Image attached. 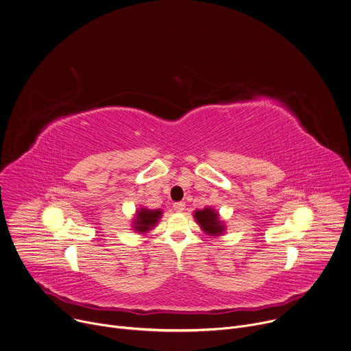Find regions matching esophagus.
<instances>
[{"instance_id":"esophagus-1","label":"esophagus","mask_w":351,"mask_h":351,"mask_svg":"<svg viewBox=\"0 0 351 351\" xmlns=\"http://www.w3.org/2000/svg\"><path fill=\"white\" fill-rule=\"evenodd\" d=\"M184 208H186V204L184 202H176V204H173V209L176 210V212H183L184 210Z\"/></svg>"}]
</instances>
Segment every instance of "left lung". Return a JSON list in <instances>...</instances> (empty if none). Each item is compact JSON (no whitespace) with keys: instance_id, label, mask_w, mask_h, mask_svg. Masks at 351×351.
Listing matches in <instances>:
<instances>
[{"instance_id":"left-lung-1","label":"left lung","mask_w":351,"mask_h":351,"mask_svg":"<svg viewBox=\"0 0 351 351\" xmlns=\"http://www.w3.org/2000/svg\"><path fill=\"white\" fill-rule=\"evenodd\" d=\"M194 217L199 227L209 236H221L226 230V226L220 220L217 210L210 206L204 208L202 210H195Z\"/></svg>"}]
</instances>
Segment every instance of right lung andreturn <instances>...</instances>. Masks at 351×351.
Segmentation results:
<instances>
[{
  "label": "right lung",
  "instance_id": "add662e5",
  "mask_svg": "<svg viewBox=\"0 0 351 351\" xmlns=\"http://www.w3.org/2000/svg\"><path fill=\"white\" fill-rule=\"evenodd\" d=\"M162 216V210L161 209H147V208H141L134 219V230L136 232H147L150 231L153 227H156L157 221L160 220V217Z\"/></svg>",
  "mask_w": 351,
  "mask_h": 351
}]
</instances>
